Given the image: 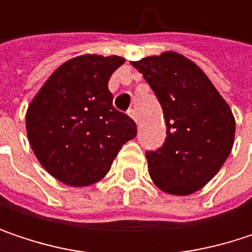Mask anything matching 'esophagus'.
<instances>
[{
	"instance_id": "obj_1",
	"label": "esophagus",
	"mask_w": 252,
	"mask_h": 252,
	"mask_svg": "<svg viewBox=\"0 0 252 252\" xmlns=\"http://www.w3.org/2000/svg\"><path fill=\"white\" fill-rule=\"evenodd\" d=\"M128 115H129V117H131V118H132V120H134L135 123H138V118H137V112H135L134 109H129V111H128Z\"/></svg>"
}]
</instances>
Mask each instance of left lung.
<instances>
[{
  "label": "left lung",
  "mask_w": 252,
  "mask_h": 252,
  "mask_svg": "<svg viewBox=\"0 0 252 252\" xmlns=\"http://www.w3.org/2000/svg\"><path fill=\"white\" fill-rule=\"evenodd\" d=\"M158 96L166 141L147 152L153 184L171 195H189L219 172L235 140V117L204 71L187 57L166 51L131 61Z\"/></svg>",
  "instance_id": "8db88e82"
}]
</instances>
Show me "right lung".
Instances as JSON below:
<instances>
[{"label": "right lung", "mask_w": 252, "mask_h": 252, "mask_svg": "<svg viewBox=\"0 0 252 252\" xmlns=\"http://www.w3.org/2000/svg\"><path fill=\"white\" fill-rule=\"evenodd\" d=\"M126 60L84 54L65 61L27 106L26 131L43 169L70 187H89L109 172L135 123L112 106L108 81Z\"/></svg>", "instance_id": "1"}]
</instances>
